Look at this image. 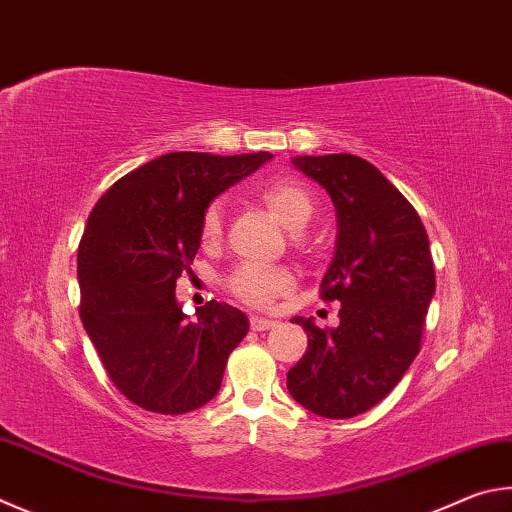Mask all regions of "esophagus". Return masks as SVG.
I'll return each instance as SVG.
<instances>
[{
    "instance_id": "34e87169",
    "label": "esophagus",
    "mask_w": 512,
    "mask_h": 512,
    "mask_svg": "<svg viewBox=\"0 0 512 512\" xmlns=\"http://www.w3.org/2000/svg\"><path fill=\"white\" fill-rule=\"evenodd\" d=\"M275 320H268V318H259V315H250V329L253 331H268L275 327Z\"/></svg>"
}]
</instances>
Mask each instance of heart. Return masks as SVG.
Returning <instances> with one entry per match:
<instances>
[{
  "label": "heart",
  "instance_id": "1",
  "mask_svg": "<svg viewBox=\"0 0 512 512\" xmlns=\"http://www.w3.org/2000/svg\"><path fill=\"white\" fill-rule=\"evenodd\" d=\"M262 201L271 215L288 230H302L313 215L311 192L300 183L282 181L262 190ZM199 235L203 244H217L224 235V206L210 203L201 217ZM228 291L250 306H268L295 286L291 271L280 266L241 264L228 277Z\"/></svg>",
  "mask_w": 512,
  "mask_h": 512
}]
</instances>
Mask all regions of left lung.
<instances>
[{"mask_svg": "<svg viewBox=\"0 0 512 512\" xmlns=\"http://www.w3.org/2000/svg\"><path fill=\"white\" fill-rule=\"evenodd\" d=\"M293 165L336 206V255L320 297L340 302V324L293 320L309 347L286 387L313 414L351 418L383 401L421 351L436 288L430 239L412 203L360 156H297Z\"/></svg>", "mask_w": 512, "mask_h": 512, "instance_id": "left-lung-1", "label": "left lung"}]
</instances>
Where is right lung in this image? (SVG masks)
Returning a JSON list of instances; mask_svg holds the SVG:
<instances>
[{
    "mask_svg": "<svg viewBox=\"0 0 512 512\" xmlns=\"http://www.w3.org/2000/svg\"><path fill=\"white\" fill-rule=\"evenodd\" d=\"M273 154L172 152L102 194L78 248L80 320L118 392L156 414H185L217 396L230 351L248 333L235 306L210 300L188 320L174 288L201 246L217 194Z\"/></svg>",
    "mask_w": 512,
    "mask_h": 512,
    "instance_id": "1",
    "label": "right lung"
}]
</instances>
